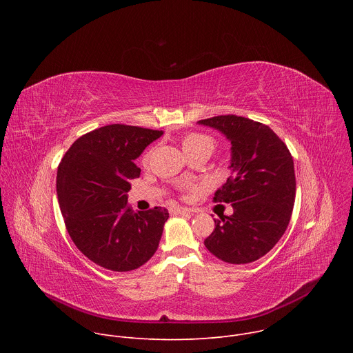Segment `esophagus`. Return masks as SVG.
<instances>
[{
  "mask_svg": "<svg viewBox=\"0 0 353 353\" xmlns=\"http://www.w3.org/2000/svg\"><path fill=\"white\" fill-rule=\"evenodd\" d=\"M174 214H179V215H185V216H191L192 215V211L190 208H183V207H174L172 210Z\"/></svg>",
  "mask_w": 353,
  "mask_h": 353,
  "instance_id": "obj_1",
  "label": "esophagus"
}]
</instances>
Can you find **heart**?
<instances>
[{
  "instance_id": "obj_1",
  "label": "heart",
  "mask_w": 353,
  "mask_h": 353,
  "mask_svg": "<svg viewBox=\"0 0 353 353\" xmlns=\"http://www.w3.org/2000/svg\"><path fill=\"white\" fill-rule=\"evenodd\" d=\"M181 146H183V150L185 152V155L190 152H195V150H201V149H210L212 152L215 142L208 135L199 134V132H188L183 137ZM143 161L146 162L148 157H145Z\"/></svg>"
}]
</instances>
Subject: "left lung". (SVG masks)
Masks as SVG:
<instances>
[{
  "mask_svg": "<svg viewBox=\"0 0 353 353\" xmlns=\"http://www.w3.org/2000/svg\"><path fill=\"white\" fill-rule=\"evenodd\" d=\"M230 142V176L216 190L215 203L233 214L214 219L205 247L229 264H248L263 256L285 233L294 204L293 159L283 141L265 124L239 116L199 120Z\"/></svg>",
  "mask_w": 353,
  "mask_h": 353,
  "instance_id": "1",
  "label": "left lung"
}]
</instances>
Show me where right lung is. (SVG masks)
I'll list each match as a JSON object with an SVG mask.
<instances>
[{
	"instance_id": "right-lung-1",
	"label": "right lung",
	"mask_w": 353,
	"mask_h": 353,
	"mask_svg": "<svg viewBox=\"0 0 353 353\" xmlns=\"http://www.w3.org/2000/svg\"><path fill=\"white\" fill-rule=\"evenodd\" d=\"M163 131L112 124L79 137L61 159L57 195L67 230L81 253L110 271L139 268L158 250L169 212L155 207L134 212L130 180L134 161Z\"/></svg>"
}]
</instances>
